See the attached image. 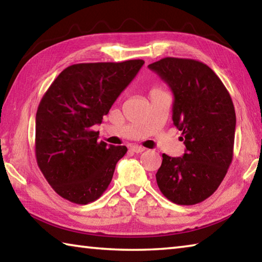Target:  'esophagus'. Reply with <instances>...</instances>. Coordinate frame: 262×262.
I'll return each instance as SVG.
<instances>
[{
	"instance_id": "1",
	"label": "esophagus",
	"mask_w": 262,
	"mask_h": 262,
	"mask_svg": "<svg viewBox=\"0 0 262 262\" xmlns=\"http://www.w3.org/2000/svg\"><path fill=\"white\" fill-rule=\"evenodd\" d=\"M130 150H132L133 152L141 154V152H143L145 149H144L143 147H141V145H132V147H130Z\"/></svg>"
}]
</instances>
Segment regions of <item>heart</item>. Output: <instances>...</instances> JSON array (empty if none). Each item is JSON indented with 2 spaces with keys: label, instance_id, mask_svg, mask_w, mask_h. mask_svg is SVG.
Instances as JSON below:
<instances>
[{
  "label": "heart",
  "instance_id": "1",
  "mask_svg": "<svg viewBox=\"0 0 262 262\" xmlns=\"http://www.w3.org/2000/svg\"><path fill=\"white\" fill-rule=\"evenodd\" d=\"M155 89H158V88H155Z\"/></svg>",
  "mask_w": 262,
  "mask_h": 262
}]
</instances>
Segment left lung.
Segmentation results:
<instances>
[{"instance_id":"1","label":"left lung","mask_w":262,"mask_h":262,"mask_svg":"<svg viewBox=\"0 0 262 262\" xmlns=\"http://www.w3.org/2000/svg\"><path fill=\"white\" fill-rule=\"evenodd\" d=\"M148 67L173 92L172 120L186 145L183 157L163 154L157 185L173 203L196 205L214 194L232 162L236 112L231 96L203 62L164 57Z\"/></svg>"}]
</instances>
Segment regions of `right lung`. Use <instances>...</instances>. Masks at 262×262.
Segmentation results:
<instances>
[{
	"label": "right lung",
	"mask_w": 262,
	"mask_h": 262,
	"mask_svg": "<svg viewBox=\"0 0 262 262\" xmlns=\"http://www.w3.org/2000/svg\"><path fill=\"white\" fill-rule=\"evenodd\" d=\"M143 60L77 63L62 70L35 115V158L47 183L77 205L96 201L107 189L125 145L98 142L94 130Z\"/></svg>",
	"instance_id": "obj_1"
}]
</instances>
